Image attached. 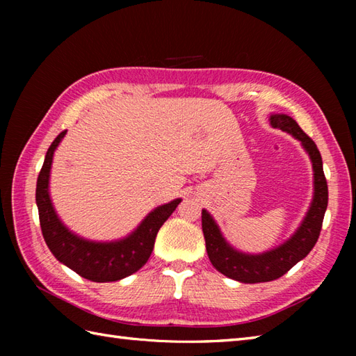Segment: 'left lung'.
Listing matches in <instances>:
<instances>
[{
  "label": "left lung",
  "instance_id": "1",
  "mask_svg": "<svg viewBox=\"0 0 356 356\" xmlns=\"http://www.w3.org/2000/svg\"><path fill=\"white\" fill-rule=\"evenodd\" d=\"M270 124L272 127L280 128V130L291 133L295 139L303 143V147L312 159L315 195L311 209H309L298 231L284 245L260 255H248L234 251L222 237L211 216L205 209L202 211V229L211 263L223 275L241 283L272 282V280L283 277L300 260H303L312 251L316 240L320 237L324 213H326L327 208V180L323 171L321 154L315 142L289 116L272 115Z\"/></svg>",
  "mask_w": 356,
  "mask_h": 356
}]
</instances>
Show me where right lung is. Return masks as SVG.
<instances>
[{"instance_id":"1","label":"right lung","mask_w":356,"mask_h":356,"mask_svg":"<svg viewBox=\"0 0 356 356\" xmlns=\"http://www.w3.org/2000/svg\"><path fill=\"white\" fill-rule=\"evenodd\" d=\"M65 133L67 130L61 131L51 142L36 182V205L42 237L51 254L81 277L96 283L118 282L134 274L147 263L153 252L159 229L177 208L180 199L156 208L131 236L120 241L95 243L74 236L59 222L49 197V174L53 153Z\"/></svg>"}]
</instances>
